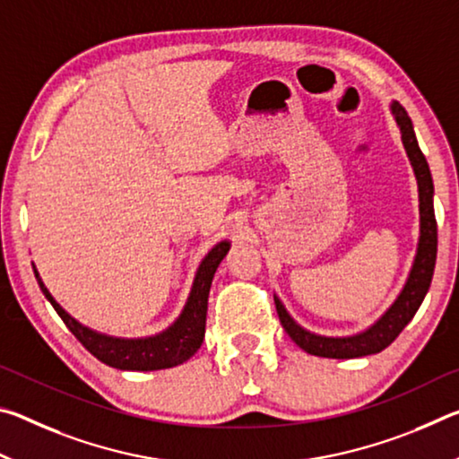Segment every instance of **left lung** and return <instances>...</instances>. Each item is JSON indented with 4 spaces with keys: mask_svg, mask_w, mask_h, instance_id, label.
Returning <instances> with one entry per match:
<instances>
[{
    "mask_svg": "<svg viewBox=\"0 0 459 459\" xmlns=\"http://www.w3.org/2000/svg\"><path fill=\"white\" fill-rule=\"evenodd\" d=\"M391 113L401 129L403 145H405L409 161L411 166H413L419 188V224H421V229H419V245L413 267H411L407 281L403 285L397 299L393 301V306L388 307L370 328L360 333H354V336L332 338L307 332L287 314L281 299L275 298L277 316L279 320H281L283 330L290 333V338L295 344L307 354L324 356V359H360V356L385 351V348L399 336L403 328L413 320L425 293L429 291L435 269V257H437V222H435L433 211V180L425 155L419 150L413 123H411L407 111L403 108L401 103L393 100Z\"/></svg>",
    "mask_w": 459,
    "mask_h": 459,
    "instance_id": "8db88e82",
    "label": "left lung"
}]
</instances>
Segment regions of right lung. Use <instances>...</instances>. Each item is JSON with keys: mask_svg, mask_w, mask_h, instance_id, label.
<instances>
[{"mask_svg": "<svg viewBox=\"0 0 459 459\" xmlns=\"http://www.w3.org/2000/svg\"><path fill=\"white\" fill-rule=\"evenodd\" d=\"M229 248V240H221L219 245H214L208 251L206 257L200 263L196 277H194L192 291L182 314L178 316V320L168 330L147 338H115L87 328V325L76 322L71 314H66L60 307L58 301L46 290V285L36 269L34 275L42 293L46 295V299L56 309V314L66 324V328L74 333L76 340L95 359L119 370H161L178 367V364L192 359L200 348L202 340H204L208 293H211L216 269H219L221 261L227 257Z\"/></svg>", "mask_w": 459, "mask_h": 459, "instance_id": "right-lung-1", "label": "right lung"}]
</instances>
